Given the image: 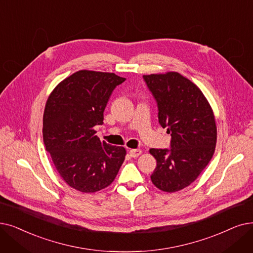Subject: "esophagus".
<instances>
[{"mask_svg": "<svg viewBox=\"0 0 253 253\" xmlns=\"http://www.w3.org/2000/svg\"><path fill=\"white\" fill-rule=\"evenodd\" d=\"M129 154H130L131 157L136 158V157H138V156L140 155V154H141V150H139V149H131V150L129 151Z\"/></svg>", "mask_w": 253, "mask_h": 253, "instance_id": "obj_1", "label": "esophagus"}]
</instances>
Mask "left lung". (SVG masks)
<instances>
[{
    "label": "left lung",
    "mask_w": 253,
    "mask_h": 253,
    "mask_svg": "<svg viewBox=\"0 0 253 253\" xmlns=\"http://www.w3.org/2000/svg\"><path fill=\"white\" fill-rule=\"evenodd\" d=\"M158 106V121L170 134V149H151L157 167L151 174L162 191L175 192L196 180L213 157L217 128L199 86L178 72L144 75Z\"/></svg>",
    "instance_id": "obj_1"
}]
</instances>
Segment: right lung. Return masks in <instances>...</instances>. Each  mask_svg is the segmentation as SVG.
<instances>
[{
  "mask_svg": "<svg viewBox=\"0 0 253 253\" xmlns=\"http://www.w3.org/2000/svg\"><path fill=\"white\" fill-rule=\"evenodd\" d=\"M115 73L81 70L61 82L49 95L43 115V141L63 180L81 192L111 185L126 150L100 141L96 125L115 87L125 82Z\"/></svg>",
  "mask_w": 253,
  "mask_h": 253,
  "instance_id": "add662e5",
  "label": "right lung"
}]
</instances>
